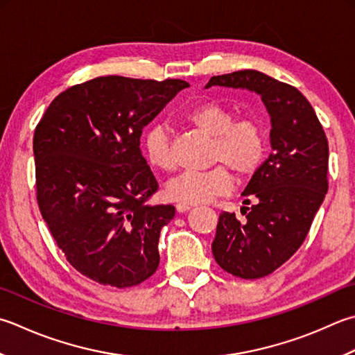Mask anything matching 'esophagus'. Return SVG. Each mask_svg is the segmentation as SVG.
Returning <instances> with one entry per match:
<instances>
[{
  "label": "esophagus",
  "instance_id": "obj_1",
  "mask_svg": "<svg viewBox=\"0 0 355 355\" xmlns=\"http://www.w3.org/2000/svg\"><path fill=\"white\" fill-rule=\"evenodd\" d=\"M175 207H177V212H180V214H183V212H187V211L192 209L191 205H184V203H178Z\"/></svg>",
  "mask_w": 355,
  "mask_h": 355
}]
</instances>
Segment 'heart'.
Instances as JSON below:
<instances>
[{
  "label": "heart",
  "instance_id": "obj_1",
  "mask_svg": "<svg viewBox=\"0 0 355 355\" xmlns=\"http://www.w3.org/2000/svg\"><path fill=\"white\" fill-rule=\"evenodd\" d=\"M184 120L207 137H212L211 163H221L240 178L251 177L260 168L266 152V137L261 124L252 118L234 120L232 110L215 101L201 103L186 112ZM144 155L150 166L169 171L175 164L171 135L163 126H152L143 138ZM225 166L209 171H186L166 186L172 201L201 205L232 189V175Z\"/></svg>",
  "mask_w": 355,
  "mask_h": 355
}]
</instances>
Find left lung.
Wrapping results in <instances>:
<instances>
[{
    "label": "left lung",
    "mask_w": 355,
    "mask_h": 355,
    "mask_svg": "<svg viewBox=\"0 0 355 355\" xmlns=\"http://www.w3.org/2000/svg\"><path fill=\"white\" fill-rule=\"evenodd\" d=\"M212 86L249 90L261 96L270 116V155L241 192L240 223L220 214L212 243L215 261L241 279H260L294 255L306 239L328 192L329 148L324 130L300 90L259 71L212 76Z\"/></svg>",
    "instance_id": "left-lung-1"
}]
</instances>
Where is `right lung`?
<instances>
[{
	"label": "right lung",
	"mask_w": 355,
	"mask_h": 355,
	"mask_svg": "<svg viewBox=\"0 0 355 355\" xmlns=\"http://www.w3.org/2000/svg\"><path fill=\"white\" fill-rule=\"evenodd\" d=\"M189 83L100 76L61 92L33 135L41 215L67 261L96 283L140 284L159 263L171 205H148L158 183L143 129Z\"/></svg>",
	"instance_id": "obj_1"
}]
</instances>
